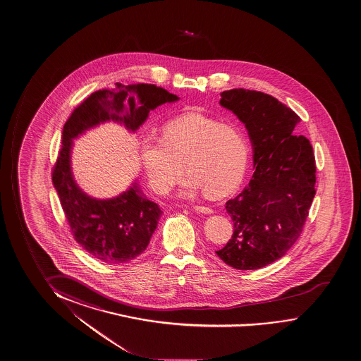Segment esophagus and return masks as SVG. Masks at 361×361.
<instances>
[{"label":"esophagus","instance_id":"obj_1","mask_svg":"<svg viewBox=\"0 0 361 361\" xmlns=\"http://www.w3.org/2000/svg\"><path fill=\"white\" fill-rule=\"evenodd\" d=\"M193 209L195 210V212L203 213V214H212V213H213L212 208L204 207V205H193Z\"/></svg>","mask_w":361,"mask_h":361}]
</instances>
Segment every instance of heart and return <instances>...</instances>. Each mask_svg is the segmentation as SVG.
<instances>
[{"label":"heart","mask_w":361,"mask_h":361,"mask_svg":"<svg viewBox=\"0 0 361 361\" xmlns=\"http://www.w3.org/2000/svg\"><path fill=\"white\" fill-rule=\"evenodd\" d=\"M140 159L153 190L166 194L189 171L180 193L204 189L209 198L231 193L242 182L249 158V143L234 124L188 114L167 121L161 137H140Z\"/></svg>","instance_id":"1"}]
</instances>
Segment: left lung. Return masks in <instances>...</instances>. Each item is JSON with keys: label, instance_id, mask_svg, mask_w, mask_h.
<instances>
[{"label": "left lung", "instance_id": "left-lung-1", "mask_svg": "<svg viewBox=\"0 0 361 361\" xmlns=\"http://www.w3.org/2000/svg\"><path fill=\"white\" fill-rule=\"evenodd\" d=\"M219 104L237 116L253 147V177L228 200L234 233L216 253L239 270L260 269L286 255L302 234L315 195L310 142L295 135L299 116L263 92L231 90Z\"/></svg>", "mask_w": 361, "mask_h": 361}]
</instances>
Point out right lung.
Returning <instances> with one entry per match:
<instances>
[{"label": "right lung", "mask_w": 361, "mask_h": 361, "mask_svg": "<svg viewBox=\"0 0 361 361\" xmlns=\"http://www.w3.org/2000/svg\"><path fill=\"white\" fill-rule=\"evenodd\" d=\"M179 97L147 83H116V88L92 93L75 108L62 130V145L52 172L62 209L77 243L103 263H128L145 252L161 218V208L145 197L135 180L114 198L98 200L77 184L71 166L73 140L99 124L114 122L135 133L148 114Z\"/></svg>", "instance_id": "right-lung-1"}]
</instances>
